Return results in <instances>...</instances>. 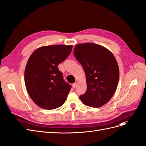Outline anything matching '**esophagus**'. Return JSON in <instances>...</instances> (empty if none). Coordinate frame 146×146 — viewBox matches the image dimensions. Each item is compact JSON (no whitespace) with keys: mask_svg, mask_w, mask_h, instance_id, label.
Returning <instances> with one entry per match:
<instances>
[{"mask_svg":"<svg viewBox=\"0 0 146 146\" xmlns=\"http://www.w3.org/2000/svg\"><path fill=\"white\" fill-rule=\"evenodd\" d=\"M76 85H77V83H76V82H74V83H73V84H72V87H73V89L75 88V87H76Z\"/></svg>","mask_w":146,"mask_h":146,"instance_id":"obj_1","label":"esophagus"}]
</instances>
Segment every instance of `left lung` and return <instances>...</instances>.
Returning a JSON list of instances; mask_svg holds the SVG:
<instances>
[{
  "label": "left lung",
  "mask_w": 146,
  "mask_h": 146,
  "mask_svg": "<svg viewBox=\"0 0 146 146\" xmlns=\"http://www.w3.org/2000/svg\"><path fill=\"white\" fill-rule=\"evenodd\" d=\"M74 55L85 72L87 90L80 97L84 105L99 108L109 102L117 89L119 69L110 50L92 43L74 46Z\"/></svg>",
  "instance_id": "8db88e82"
}]
</instances>
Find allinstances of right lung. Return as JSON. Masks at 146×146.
Here are the masks:
<instances>
[{"label":"right lung","instance_id":"obj_1","mask_svg":"<svg viewBox=\"0 0 146 146\" xmlns=\"http://www.w3.org/2000/svg\"><path fill=\"white\" fill-rule=\"evenodd\" d=\"M72 45L45 46L34 51L24 72L25 85L34 102L44 110H54L65 103L71 86L65 82L58 65L72 52Z\"/></svg>","mask_w":146,"mask_h":146}]
</instances>
